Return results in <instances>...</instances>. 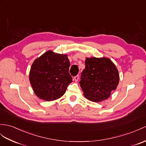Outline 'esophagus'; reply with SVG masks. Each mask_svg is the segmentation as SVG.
I'll list each match as a JSON object with an SVG mask.
<instances>
[{
	"label": "esophagus",
	"mask_w": 146,
	"mask_h": 146,
	"mask_svg": "<svg viewBox=\"0 0 146 146\" xmlns=\"http://www.w3.org/2000/svg\"><path fill=\"white\" fill-rule=\"evenodd\" d=\"M79 75H77L76 76H75V77H74V80H75L76 82H77V81H78V80H79Z\"/></svg>",
	"instance_id": "34e87169"
}]
</instances>
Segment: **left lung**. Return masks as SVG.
I'll return each mask as SVG.
<instances>
[{
	"label": "left lung",
	"mask_w": 146,
	"mask_h": 146,
	"mask_svg": "<svg viewBox=\"0 0 146 146\" xmlns=\"http://www.w3.org/2000/svg\"><path fill=\"white\" fill-rule=\"evenodd\" d=\"M80 77V87L88 100L98 102L107 99L116 90L119 74L108 58H86Z\"/></svg>",
	"instance_id": "left-lung-1"
}]
</instances>
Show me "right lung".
<instances>
[{
  "instance_id": "1",
  "label": "right lung",
  "mask_w": 146,
  "mask_h": 146,
  "mask_svg": "<svg viewBox=\"0 0 146 146\" xmlns=\"http://www.w3.org/2000/svg\"><path fill=\"white\" fill-rule=\"evenodd\" d=\"M69 66L67 55L51 51L35 60L30 69V81L37 97L46 101L61 98L72 82Z\"/></svg>"
}]
</instances>
